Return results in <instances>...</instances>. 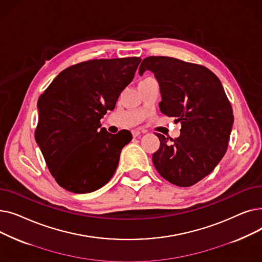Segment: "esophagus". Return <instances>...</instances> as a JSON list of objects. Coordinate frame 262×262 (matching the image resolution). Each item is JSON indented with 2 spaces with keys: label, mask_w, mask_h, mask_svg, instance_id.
Segmentation results:
<instances>
[{
  "label": "esophagus",
  "mask_w": 262,
  "mask_h": 262,
  "mask_svg": "<svg viewBox=\"0 0 262 262\" xmlns=\"http://www.w3.org/2000/svg\"><path fill=\"white\" fill-rule=\"evenodd\" d=\"M132 134H133V136L134 137H137V136H139L141 133H140V130H137V129H134L133 132H132Z\"/></svg>",
  "instance_id": "esophagus-1"
}]
</instances>
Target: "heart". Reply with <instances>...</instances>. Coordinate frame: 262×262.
Here are the masks:
<instances>
[{
  "label": "heart",
  "instance_id": "b5f03b06",
  "mask_svg": "<svg viewBox=\"0 0 262 262\" xmlns=\"http://www.w3.org/2000/svg\"><path fill=\"white\" fill-rule=\"evenodd\" d=\"M152 79H154V78H153V77H149V76L143 77V78L139 81V85H142V84H144V82H146V81H148V80H152Z\"/></svg>",
  "mask_w": 262,
  "mask_h": 262
}]
</instances>
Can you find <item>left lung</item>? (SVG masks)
<instances>
[{
  "label": "left lung",
  "mask_w": 262,
  "mask_h": 262,
  "mask_svg": "<svg viewBox=\"0 0 262 262\" xmlns=\"http://www.w3.org/2000/svg\"><path fill=\"white\" fill-rule=\"evenodd\" d=\"M146 70L159 82L160 112L182 123L178 138L157 134L160 146L153 163L164 180L190 187L210 174L226 153L233 123L230 102L221 81L204 66L149 56L139 74Z\"/></svg>",
  "instance_id": "8db88e82"
}]
</instances>
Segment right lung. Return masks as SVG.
I'll return each instance as SVG.
<instances>
[{
    "label": "right lung",
    "mask_w": 262,
    "mask_h": 262,
    "mask_svg": "<svg viewBox=\"0 0 262 262\" xmlns=\"http://www.w3.org/2000/svg\"><path fill=\"white\" fill-rule=\"evenodd\" d=\"M141 58L92 59L64 69L39 96L35 139L56 183L73 193L102 188L117 170L129 130L101 127Z\"/></svg>",
    "instance_id": "obj_1"
}]
</instances>
